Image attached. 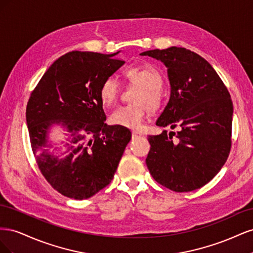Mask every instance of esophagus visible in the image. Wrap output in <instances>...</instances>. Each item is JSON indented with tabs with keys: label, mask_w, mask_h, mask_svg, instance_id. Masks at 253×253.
<instances>
[{
	"label": "esophagus",
	"mask_w": 253,
	"mask_h": 253,
	"mask_svg": "<svg viewBox=\"0 0 253 253\" xmlns=\"http://www.w3.org/2000/svg\"><path fill=\"white\" fill-rule=\"evenodd\" d=\"M139 136H141V133L137 132V131L132 132V138H137V137H139Z\"/></svg>",
	"instance_id": "obj_1"
}]
</instances>
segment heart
<instances>
[{
  "label": "heart",
  "mask_w": 253,
  "mask_h": 253,
  "mask_svg": "<svg viewBox=\"0 0 253 253\" xmlns=\"http://www.w3.org/2000/svg\"><path fill=\"white\" fill-rule=\"evenodd\" d=\"M125 77L141 90L135 98L137 105H124L114 110L110 115L112 125L127 128L139 129L142 126L145 113L156 110L162 103L163 77L154 66L140 64L128 66L124 71ZM120 90L119 81L115 77H108L102 82L99 96L105 105H111L116 101Z\"/></svg>",
  "instance_id": "1"
}]
</instances>
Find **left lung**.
<instances>
[{"instance_id": "8db88e82", "label": "left lung", "mask_w": 253, "mask_h": 253, "mask_svg": "<svg viewBox=\"0 0 253 253\" xmlns=\"http://www.w3.org/2000/svg\"><path fill=\"white\" fill-rule=\"evenodd\" d=\"M162 61L168 68L171 94L156 121L178 127L149 136L145 163L158 183L175 192L200 189L215 176L231 149L233 105L224 82L211 64L183 47L140 53ZM173 135L178 138L172 142Z\"/></svg>"}]
</instances>
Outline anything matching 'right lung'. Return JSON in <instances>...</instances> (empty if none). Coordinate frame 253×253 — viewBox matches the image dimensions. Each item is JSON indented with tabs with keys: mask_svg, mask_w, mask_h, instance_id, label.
Masks as SVG:
<instances>
[{
	"mask_svg": "<svg viewBox=\"0 0 253 253\" xmlns=\"http://www.w3.org/2000/svg\"><path fill=\"white\" fill-rule=\"evenodd\" d=\"M91 51H71L53 62L38 83L26 108L30 144L50 186L74 200H86L113 179L131 131L108 126L99 90L104 79L124 65ZM53 125L67 131L66 151L56 155L48 134Z\"/></svg>",
	"mask_w": 253,
	"mask_h": 253,
	"instance_id": "obj_1",
	"label": "right lung"
}]
</instances>
